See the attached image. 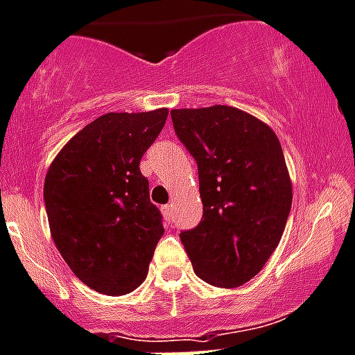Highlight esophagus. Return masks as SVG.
Listing matches in <instances>:
<instances>
[{"label":"esophagus","mask_w":355,"mask_h":355,"mask_svg":"<svg viewBox=\"0 0 355 355\" xmlns=\"http://www.w3.org/2000/svg\"><path fill=\"white\" fill-rule=\"evenodd\" d=\"M162 212H164V216L167 221H172V205L171 204L164 205V207H162Z\"/></svg>","instance_id":"esophagus-1"}]
</instances>
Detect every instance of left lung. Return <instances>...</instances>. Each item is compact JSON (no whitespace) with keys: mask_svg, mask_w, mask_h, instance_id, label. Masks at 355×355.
<instances>
[{"mask_svg":"<svg viewBox=\"0 0 355 355\" xmlns=\"http://www.w3.org/2000/svg\"><path fill=\"white\" fill-rule=\"evenodd\" d=\"M181 143L198 165L204 216L181 232L195 273L239 288L275 251L293 202L282 146L272 127L239 107L214 104L171 111Z\"/></svg>","mask_w":355,"mask_h":355,"instance_id":"8db88e82","label":"left lung"}]
</instances>
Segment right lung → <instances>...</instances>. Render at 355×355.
Here are the masks:
<instances>
[{
	"instance_id": "1",
	"label": "right lung",
	"mask_w": 355,
	"mask_h": 355,
	"mask_svg": "<svg viewBox=\"0 0 355 355\" xmlns=\"http://www.w3.org/2000/svg\"><path fill=\"white\" fill-rule=\"evenodd\" d=\"M167 114V107L103 114L71 137L46 171L53 244L94 291L127 295L146 279L164 226L139 162Z\"/></svg>"
}]
</instances>
